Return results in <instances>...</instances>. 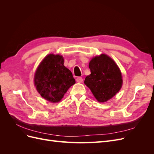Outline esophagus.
Masks as SVG:
<instances>
[{
	"instance_id": "34e87169",
	"label": "esophagus",
	"mask_w": 154,
	"mask_h": 154,
	"mask_svg": "<svg viewBox=\"0 0 154 154\" xmlns=\"http://www.w3.org/2000/svg\"><path fill=\"white\" fill-rule=\"evenodd\" d=\"M76 82L78 83H82L83 82V78L82 77H78L76 78Z\"/></svg>"
}]
</instances>
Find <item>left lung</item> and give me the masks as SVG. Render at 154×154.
Instances as JSON below:
<instances>
[{"label": "left lung", "mask_w": 154, "mask_h": 154, "mask_svg": "<svg viewBox=\"0 0 154 154\" xmlns=\"http://www.w3.org/2000/svg\"><path fill=\"white\" fill-rule=\"evenodd\" d=\"M91 74L85 78V84L99 102L111 99L122 86V76L114 60L102 54L93 58L89 63Z\"/></svg>", "instance_id": "left-lung-1"}]
</instances>
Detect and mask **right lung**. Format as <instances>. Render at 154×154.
Listing matches in <instances>:
<instances>
[{
    "instance_id": "add662e5",
    "label": "right lung",
    "mask_w": 154,
    "mask_h": 154,
    "mask_svg": "<svg viewBox=\"0 0 154 154\" xmlns=\"http://www.w3.org/2000/svg\"><path fill=\"white\" fill-rule=\"evenodd\" d=\"M63 58L50 54L45 57L35 74V85L41 96L52 103L60 101L69 88L76 83L71 71L63 65Z\"/></svg>"
}]
</instances>
